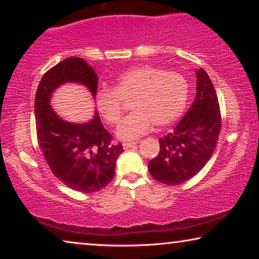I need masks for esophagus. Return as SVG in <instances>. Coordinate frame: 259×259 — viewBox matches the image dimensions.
Returning <instances> with one entry per match:
<instances>
[{"mask_svg":"<svg viewBox=\"0 0 259 259\" xmlns=\"http://www.w3.org/2000/svg\"><path fill=\"white\" fill-rule=\"evenodd\" d=\"M137 146V143H123V148L124 150H128V148H131V147H136Z\"/></svg>","mask_w":259,"mask_h":259,"instance_id":"34e87169","label":"esophagus"}]
</instances>
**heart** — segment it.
Here are the masks:
<instances>
[{
  "mask_svg": "<svg viewBox=\"0 0 259 259\" xmlns=\"http://www.w3.org/2000/svg\"><path fill=\"white\" fill-rule=\"evenodd\" d=\"M188 84L182 74L143 65L129 69L117 78L112 89L96 95V107L109 125L119 123L123 102H131L133 113L116 130L121 140H134L151 130L176 122L185 111Z\"/></svg>",
  "mask_w": 259,
  "mask_h": 259,
  "instance_id": "obj_1",
  "label": "heart"
}]
</instances>
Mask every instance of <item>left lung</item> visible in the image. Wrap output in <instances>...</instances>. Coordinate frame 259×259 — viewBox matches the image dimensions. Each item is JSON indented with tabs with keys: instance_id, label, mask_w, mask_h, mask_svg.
<instances>
[{
	"instance_id": "1",
	"label": "left lung",
	"mask_w": 259,
	"mask_h": 259,
	"mask_svg": "<svg viewBox=\"0 0 259 259\" xmlns=\"http://www.w3.org/2000/svg\"><path fill=\"white\" fill-rule=\"evenodd\" d=\"M221 128L216 90L200 68L194 102L172 133L159 139V155L148 162L151 176L165 185H178L194 177L212 156Z\"/></svg>"
}]
</instances>
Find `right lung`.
Returning a JSON list of instances; mask_svg holds the SVG:
<instances>
[{"mask_svg": "<svg viewBox=\"0 0 259 259\" xmlns=\"http://www.w3.org/2000/svg\"><path fill=\"white\" fill-rule=\"evenodd\" d=\"M66 82L84 84L94 97L97 94L98 76L84 59L69 57L46 72L35 95L37 143L61 183L77 192H97L113 179L123 147L113 143L97 114L84 124L69 123L57 115L49 104L51 94Z\"/></svg>", "mask_w": 259, "mask_h": 259, "instance_id": "obj_1", "label": "right lung"}]
</instances>
